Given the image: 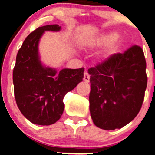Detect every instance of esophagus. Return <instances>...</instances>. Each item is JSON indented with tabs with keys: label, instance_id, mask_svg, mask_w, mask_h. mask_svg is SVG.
Masks as SVG:
<instances>
[{
	"label": "esophagus",
	"instance_id": "obj_1",
	"mask_svg": "<svg viewBox=\"0 0 155 155\" xmlns=\"http://www.w3.org/2000/svg\"><path fill=\"white\" fill-rule=\"evenodd\" d=\"M84 80L85 82H87V83H88V82L90 81V75H89V74L87 73V72H84Z\"/></svg>",
	"mask_w": 155,
	"mask_h": 155
}]
</instances>
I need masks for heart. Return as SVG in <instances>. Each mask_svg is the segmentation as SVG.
<instances>
[{
    "instance_id": "obj_1",
    "label": "heart",
    "mask_w": 155,
    "mask_h": 155,
    "mask_svg": "<svg viewBox=\"0 0 155 155\" xmlns=\"http://www.w3.org/2000/svg\"><path fill=\"white\" fill-rule=\"evenodd\" d=\"M124 42V39L118 36L117 32H110L91 37L86 41V46L90 49H95L106 45L100 52L99 57L107 60L117 53Z\"/></svg>"
}]
</instances>
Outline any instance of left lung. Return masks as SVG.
Masks as SVG:
<instances>
[{
    "instance_id": "8db88e82",
    "label": "left lung",
    "mask_w": 155,
    "mask_h": 155,
    "mask_svg": "<svg viewBox=\"0 0 155 155\" xmlns=\"http://www.w3.org/2000/svg\"><path fill=\"white\" fill-rule=\"evenodd\" d=\"M143 49L134 45L88 69L91 117L104 130L120 129L139 114L147 85Z\"/></svg>"
}]
</instances>
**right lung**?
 <instances>
[{"label": "right lung", "instance_id": "right-lung-1", "mask_svg": "<svg viewBox=\"0 0 155 155\" xmlns=\"http://www.w3.org/2000/svg\"><path fill=\"white\" fill-rule=\"evenodd\" d=\"M60 29L58 25L37 28L26 37L16 55L12 74L16 104L24 116L37 125H51L60 119L64 95L84 78V68L58 72L41 63L38 48L41 36L46 31Z\"/></svg>", "mask_w": 155, "mask_h": 155}]
</instances>
